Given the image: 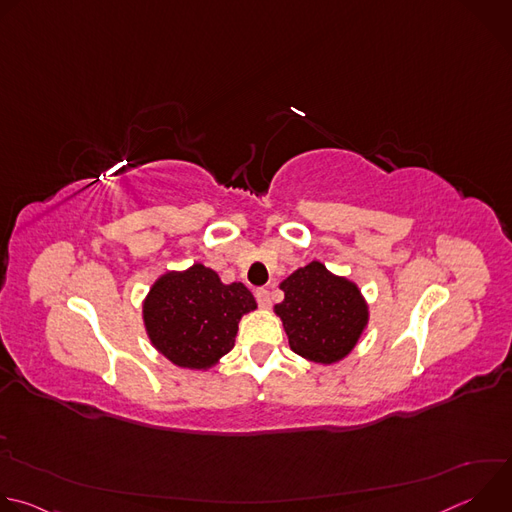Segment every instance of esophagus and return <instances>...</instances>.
Wrapping results in <instances>:
<instances>
[{"label":"esophagus","mask_w":512,"mask_h":512,"mask_svg":"<svg viewBox=\"0 0 512 512\" xmlns=\"http://www.w3.org/2000/svg\"><path fill=\"white\" fill-rule=\"evenodd\" d=\"M255 298H257V302H259L261 308H269V306H271V296H269V291H267L265 287L255 289Z\"/></svg>","instance_id":"esophagus-1"}]
</instances>
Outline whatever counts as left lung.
Returning <instances> with one entry per match:
<instances>
[{
    "mask_svg": "<svg viewBox=\"0 0 512 512\" xmlns=\"http://www.w3.org/2000/svg\"><path fill=\"white\" fill-rule=\"evenodd\" d=\"M283 302L273 308L289 348L316 364L346 358L369 326V304L356 281L310 261L281 283Z\"/></svg>",
    "mask_w": 512,
    "mask_h": 512,
    "instance_id": "1",
    "label": "left lung"
}]
</instances>
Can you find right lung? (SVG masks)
<instances>
[{
    "mask_svg": "<svg viewBox=\"0 0 512 512\" xmlns=\"http://www.w3.org/2000/svg\"><path fill=\"white\" fill-rule=\"evenodd\" d=\"M257 310L241 283H223L202 263L166 271L141 304L143 328L152 346L180 369L208 371L235 346L239 322Z\"/></svg>",
    "mask_w": 512,
    "mask_h": 512,
    "instance_id": "1",
    "label": "right lung"
}]
</instances>
